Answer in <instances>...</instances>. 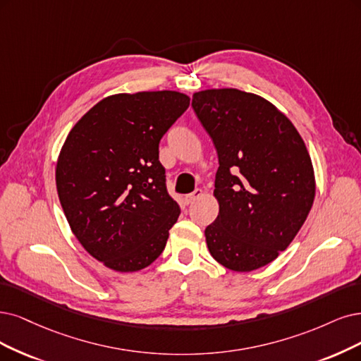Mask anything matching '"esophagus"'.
<instances>
[{"mask_svg":"<svg viewBox=\"0 0 361 361\" xmlns=\"http://www.w3.org/2000/svg\"><path fill=\"white\" fill-rule=\"evenodd\" d=\"M202 193H204V192H202V189H195V190H193L190 195L185 196V204L189 205V204L195 202L197 197H201V196H202Z\"/></svg>","mask_w":361,"mask_h":361,"instance_id":"esophagus-1","label":"esophagus"}]
</instances>
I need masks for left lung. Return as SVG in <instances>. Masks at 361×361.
I'll return each mask as SVG.
<instances>
[{
	"label": "left lung",
	"mask_w": 361,
	"mask_h": 361,
	"mask_svg": "<svg viewBox=\"0 0 361 361\" xmlns=\"http://www.w3.org/2000/svg\"><path fill=\"white\" fill-rule=\"evenodd\" d=\"M192 106L219 154L214 196L219 216L207 245L224 268L256 271L284 251L315 197L311 156L276 106L239 89L193 93Z\"/></svg>",
	"instance_id": "obj_1"
}]
</instances>
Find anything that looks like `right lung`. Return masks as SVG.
Instances as JSON below:
<instances>
[{"mask_svg":"<svg viewBox=\"0 0 361 361\" xmlns=\"http://www.w3.org/2000/svg\"><path fill=\"white\" fill-rule=\"evenodd\" d=\"M189 104L176 90L117 93L66 137L59 201L78 243L106 268L137 272L162 255L180 207L166 192L159 142Z\"/></svg>","mask_w":361,"mask_h":361,"instance_id":"obj_1","label":"right lung"}]
</instances>
